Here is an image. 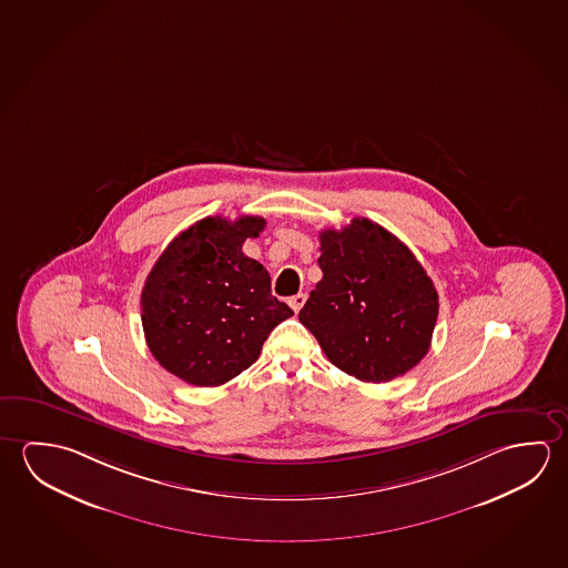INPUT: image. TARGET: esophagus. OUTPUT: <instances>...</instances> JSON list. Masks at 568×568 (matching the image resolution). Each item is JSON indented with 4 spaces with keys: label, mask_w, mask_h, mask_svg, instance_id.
<instances>
[{
    "label": "esophagus",
    "mask_w": 568,
    "mask_h": 568,
    "mask_svg": "<svg viewBox=\"0 0 568 568\" xmlns=\"http://www.w3.org/2000/svg\"><path fill=\"white\" fill-rule=\"evenodd\" d=\"M305 301H307V295L305 293H297V295H293V297L288 298V307L293 308L295 313H298L303 305H305Z\"/></svg>",
    "instance_id": "1"
}]
</instances>
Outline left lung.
I'll return each mask as SVG.
<instances>
[{
    "instance_id": "8db88e82",
    "label": "left lung",
    "mask_w": 568,
    "mask_h": 568,
    "mask_svg": "<svg viewBox=\"0 0 568 568\" xmlns=\"http://www.w3.org/2000/svg\"><path fill=\"white\" fill-rule=\"evenodd\" d=\"M318 267L298 321L326 358L363 382H390L426 356L437 321V291L414 253L382 225L354 217L323 230Z\"/></svg>"
}]
</instances>
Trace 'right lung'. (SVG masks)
Returning a JSON list of instances; mask_svg holds the SVG:
<instances>
[{
    "instance_id": "obj_1",
    "label": "right lung",
    "mask_w": 568,
    "mask_h": 568,
    "mask_svg": "<svg viewBox=\"0 0 568 568\" xmlns=\"http://www.w3.org/2000/svg\"><path fill=\"white\" fill-rule=\"evenodd\" d=\"M260 215L204 217L180 233L150 271L140 307L150 353L194 386H222L260 358L271 331L293 311L271 295V277L242 245Z\"/></svg>"
}]
</instances>
